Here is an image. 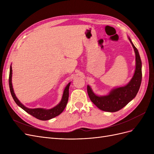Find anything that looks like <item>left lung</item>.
I'll use <instances>...</instances> for the list:
<instances>
[{"mask_svg": "<svg viewBox=\"0 0 154 154\" xmlns=\"http://www.w3.org/2000/svg\"><path fill=\"white\" fill-rule=\"evenodd\" d=\"M129 40L134 49L136 62V70L131 81L127 85L116 88L112 91L109 95L105 96L96 95L92 91L91 87L87 85V93L91 101L100 109L103 111L113 112L123 109L136 97L140 88L142 80L141 60L138 50L132 44L131 40L129 38Z\"/></svg>", "mask_w": 154, "mask_h": 154, "instance_id": "1", "label": "left lung"}]
</instances>
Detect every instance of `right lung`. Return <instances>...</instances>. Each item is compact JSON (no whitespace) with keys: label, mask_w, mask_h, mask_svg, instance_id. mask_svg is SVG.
<instances>
[{"label":"right lung","mask_w":154,"mask_h":154,"mask_svg":"<svg viewBox=\"0 0 154 154\" xmlns=\"http://www.w3.org/2000/svg\"><path fill=\"white\" fill-rule=\"evenodd\" d=\"M11 76H12V67L11 66L10 67V76H9V85H10V92L11 96L13 97V98L14 101H15V103L19 106L20 107L24 110L26 112L29 114L30 115L32 116L33 117L38 119L40 120H42V121H45V120H49L50 119H52L56 116H58L59 114H61L62 112L63 111L64 109L66 108V106L67 105L68 99H69V88L70 86V84L71 83H69V84L66 86V88L63 91V94L62 96V99L60 101V103L54 106V108L49 109V110H46V109H28L25 106L23 105L17 99V97H16L15 93H14L13 91V88L12 86V83H11Z\"/></svg>","instance_id":"1"}]
</instances>
